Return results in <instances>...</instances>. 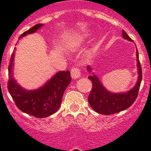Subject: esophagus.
I'll return each mask as SVG.
<instances>
[{
	"mask_svg": "<svg viewBox=\"0 0 151 151\" xmlns=\"http://www.w3.org/2000/svg\"><path fill=\"white\" fill-rule=\"evenodd\" d=\"M81 70L78 68V67H73V68L71 69L70 75L73 79L79 78L81 77Z\"/></svg>",
	"mask_w": 151,
	"mask_h": 151,
	"instance_id": "esophagus-1",
	"label": "esophagus"
}]
</instances>
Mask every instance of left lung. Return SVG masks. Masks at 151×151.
<instances>
[{
    "label": "left lung",
    "instance_id": "8db88e82",
    "mask_svg": "<svg viewBox=\"0 0 151 151\" xmlns=\"http://www.w3.org/2000/svg\"><path fill=\"white\" fill-rule=\"evenodd\" d=\"M122 37L128 41H132L129 36L124 30H122ZM137 56V66H138L139 78L138 81L135 87L129 92L125 93H111L105 89L98 78L96 75L89 76L88 79L92 81V88L88 96V103L91 107L96 112L101 114H114L120 111L124 110L133 104L138 96L139 90L142 81V68L139 59L138 50L136 52ZM88 70L91 71V67L88 66Z\"/></svg>",
    "mask_w": 151,
    "mask_h": 151
}]
</instances>
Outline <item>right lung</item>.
<instances>
[{
	"label": "right lung",
	"mask_w": 151,
	"mask_h": 151,
	"mask_svg": "<svg viewBox=\"0 0 151 151\" xmlns=\"http://www.w3.org/2000/svg\"><path fill=\"white\" fill-rule=\"evenodd\" d=\"M42 24H37L21 34L19 38L36 32ZM14 53L8 66V89L15 105L21 111L37 118H43L55 113L62 103L64 91L71 81L70 71H60L48 81L43 87L35 91H27L13 79L12 73Z\"/></svg>",
	"instance_id": "obj_1"
}]
</instances>
